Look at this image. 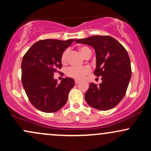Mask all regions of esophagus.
<instances>
[{"label":"esophagus","mask_w":151,"mask_h":151,"mask_svg":"<svg viewBox=\"0 0 151 151\" xmlns=\"http://www.w3.org/2000/svg\"><path fill=\"white\" fill-rule=\"evenodd\" d=\"M74 82H75L76 84H77L79 82V79H75V80H74Z\"/></svg>","instance_id":"1"}]
</instances>
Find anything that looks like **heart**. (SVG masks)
Listing matches in <instances>:
<instances>
[{
  "instance_id": "b5f03b06",
  "label": "heart",
  "mask_w": 151,
  "mask_h": 151,
  "mask_svg": "<svg viewBox=\"0 0 151 151\" xmlns=\"http://www.w3.org/2000/svg\"><path fill=\"white\" fill-rule=\"evenodd\" d=\"M88 50L90 49L87 47H81L79 48V51L83 56H85ZM67 55H68V50H66L63 52L61 56V62L62 63H65L67 60ZM90 68L87 66H84V67H70L66 70V74L68 77L76 78V79H81L90 72Z\"/></svg>"
}]
</instances>
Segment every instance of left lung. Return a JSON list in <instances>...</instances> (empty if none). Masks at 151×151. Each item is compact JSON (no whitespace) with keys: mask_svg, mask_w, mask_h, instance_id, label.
Here are the masks:
<instances>
[{"mask_svg":"<svg viewBox=\"0 0 151 151\" xmlns=\"http://www.w3.org/2000/svg\"><path fill=\"white\" fill-rule=\"evenodd\" d=\"M75 42L94 48L96 67L93 74L96 77L101 76V84H89L84 95L86 103L101 111L114 108L125 96L131 77L127 51L116 40L107 35L91 36L75 40Z\"/></svg>","mask_w":151,"mask_h":151,"instance_id":"1","label":"left lung"}]
</instances>
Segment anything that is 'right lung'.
I'll use <instances>...</instances> for the list:
<instances>
[{"mask_svg":"<svg viewBox=\"0 0 151 151\" xmlns=\"http://www.w3.org/2000/svg\"><path fill=\"white\" fill-rule=\"evenodd\" d=\"M74 41L73 39L37 41L22 58V86L31 104L41 111L54 113L67 103L74 80L66 77L58 84L53 76L62 68V54Z\"/></svg>","mask_w":151,"mask_h":151,"instance_id":"1","label":"right lung"}]
</instances>
